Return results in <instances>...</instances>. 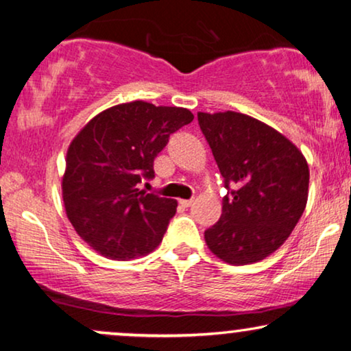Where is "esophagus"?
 <instances>
[{
	"instance_id": "esophagus-1",
	"label": "esophagus",
	"mask_w": 351,
	"mask_h": 351,
	"mask_svg": "<svg viewBox=\"0 0 351 351\" xmlns=\"http://www.w3.org/2000/svg\"><path fill=\"white\" fill-rule=\"evenodd\" d=\"M179 203L184 206V208H190V206L195 203V199H179Z\"/></svg>"
}]
</instances>
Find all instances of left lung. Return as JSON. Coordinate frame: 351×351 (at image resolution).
<instances>
[{"label": "left lung", "mask_w": 351, "mask_h": 351, "mask_svg": "<svg viewBox=\"0 0 351 351\" xmlns=\"http://www.w3.org/2000/svg\"><path fill=\"white\" fill-rule=\"evenodd\" d=\"M198 123L228 190L219 222L204 232L206 244L230 265L263 261L304 214L310 180L305 156L247 114L199 112Z\"/></svg>", "instance_id": "8db88e82"}]
</instances>
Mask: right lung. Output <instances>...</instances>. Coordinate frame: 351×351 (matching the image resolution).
<instances>
[{
	"label": "right lung",
	"instance_id": "right-lung-1",
	"mask_svg": "<svg viewBox=\"0 0 351 351\" xmlns=\"http://www.w3.org/2000/svg\"><path fill=\"white\" fill-rule=\"evenodd\" d=\"M193 121L180 107L114 105L81 129L66 152L62 196L66 217L94 251L131 261L155 251L177 201L141 190L169 136Z\"/></svg>",
	"mask_w": 351,
	"mask_h": 351
}]
</instances>
